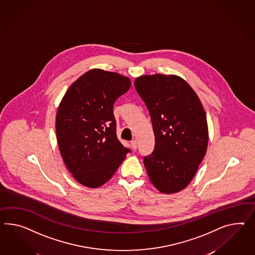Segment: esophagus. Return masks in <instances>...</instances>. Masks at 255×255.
Masks as SVG:
<instances>
[{
  "mask_svg": "<svg viewBox=\"0 0 255 255\" xmlns=\"http://www.w3.org/2000/svg\"><path fill=\"white\" fill-rule=\"evenodd\" d=\"M131 147L134 149V150H136L137 147V142L136 139H133V140H131Z\"/></svg>",
  "mask_w": 255,
  "mask_h": 255,
  "instance_id": "obj_1",
  "label": "esophagus"
}]
</instances>
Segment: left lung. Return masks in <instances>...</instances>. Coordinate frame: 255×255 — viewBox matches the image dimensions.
<instances>
[{
    "mask_svg": "<svg viewBox=\"0 0 255 255\" xmlns=\"http://www.w3.org/2000/svg\"><path fill=\"white\" fill-rule=\"evenodd\" d=\"M134 85L155 138L152 152L143 157L145 168L159 191L175 193L189 185L206 153V114L192 88L177 76H141Z\"/></svg>",
    "mask_w": 255,
    "mask_h": 255,
    "instance_id": "8db88e82",
    "label": "left lung"
}]
</instances>
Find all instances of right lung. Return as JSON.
<instances>
[{"mask_svg":"<svg viewBox=\"0 0 255 255\" xmlns=\"http://www.w3.org/2000/svg\"><path fill=\"white\" fill-rule=\"evenodd\" d=\"M118 73L92 69L67 90L59 105L55 130L67 169L89 188L107 182L130 149L117 136L114 105L130 88Z\"/></svg>","mask_w":255,"mask_h":255,"instance_id":"obj_1","label":"right lung"}]
</instances>
